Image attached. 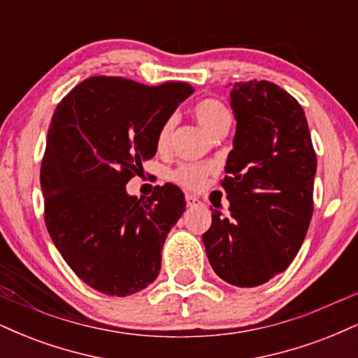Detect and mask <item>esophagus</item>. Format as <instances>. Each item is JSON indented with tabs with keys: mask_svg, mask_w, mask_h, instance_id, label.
Masks as SVG:
<instances>
[{
	"mask_svg": "<svg viewBox=\"0 0 358 358\" xmlns=\"http://www.w3.org/2000/svg\"><path fill=\"white\" fill-rule=\"evenodd\" d=\"M185 200H187L188 207H195V205H200V199H199V196L192 195V193H187V196H185Z\"/></svg>",
	"mask_w": 358,
	"mask_h": 358,
	"instance_id": "1",
	"label": "esophagus"
}]
</instances>
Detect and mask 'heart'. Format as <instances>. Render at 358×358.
<instances>
[{
	"label": "heart",
	"mask_w": 358,
	"mask_h": 358,
	"mask_svg": "<svg viewBox=\"0 0 358 358\" xmlns=\"http://www.w3.org/2000/svg\"><path fill=\"white\" fill-rule=\"evenodd\" d=\"M193 114H195L196 121L202 124V127L208 133H215V129H219L225 122H231V114H229L227 108L224 104L215 99H203L196 102L193 106ZM173 117L166 119L163 122L162 127L158 131V136H156V146L159 150H165L170 141L171 131H173ZM208 170L202 165H183L178 170L173 171V180L176 183L183 185L187 188H200L205 183Z\"/></svg>",
	"instance_id": "b5f03b06"
}]
</instances>
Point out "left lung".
Returning a JSON list of instances; mask_svg holds the SVG:
<instances>
[{"label": "left lung", "instance_id": "obj_1", "mask_svg": "<svg viewBox=\"0 0 358 358\" xmlns=\"http://www.w3.org/2000/svg\"><path fill=\"white\" fill-rule=\"evenodd\" d=\"M236 136L222 187L231 215L212 208L208 262L237 287L264 285L296 257L313 215L316 155L305 113L268 80L231 87Z\"/></svg>", "mask_w": 358, "mask_h": 358}]
</instances>
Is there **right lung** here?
<instances>
[{
    "label": "right lung",
    "instance_id": "add662e5",
    "mask_svg": "<svg viewBox=\"0 0 358 358\" xmlns=\"http://www.w3.org/2000/svg\"><path fill=\"white\" fill-rule=\"evenodd\" d=\"M193 89L90 77L53 113L40 182L53 244L85 285L127 296L158 278L168 232L185 212L173 183L129 195L126 183L156 155V136Z\"/></svg>",
    "mask_w": 358,
    "mask_h": 358
}]
</instances>
